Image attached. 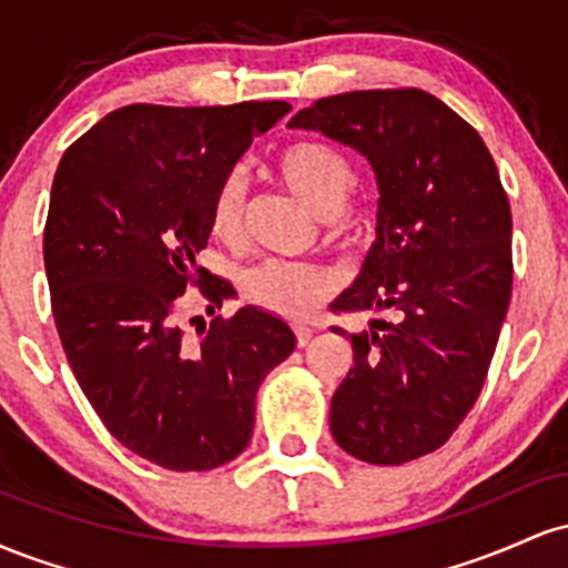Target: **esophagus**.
<instances>
[{"label": "esophagus", "mask_w": 568, "mask_h": 568, "mask_svg": "<svg viewBox=\"0 0 568 568\" xmlns=\"http://www.w3.org/2000/svg\"><path fill=\"white\" fill-rule=\"evenodd\" d=\"M293 334H296L298 347H306V344H310V338H312V328H310V325L296 323V325H293Z\"/></svg>", "instance_id": "1"}]
</instances>
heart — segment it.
<instances>
[{
  "label": "heart",
  "mask_w": 568,
  "mask_h": 568,
  "mask_svg": "<svg viewBox=\"0 0 568 568\" xmlns=\"http://www.w3.org/2000/svg\"><path fill=\"white\" fill-rule=\"evenodd\" d=\"M275 171L283 184L298 194L317 216L331 219V234L342 243L357 237L361 219L347 211L344 200L355 186L347 154L334 143L302 139L283 146L275 158ZM245 175L230 171L219 181L211 200V230L221 240H234L243 232ZM336 288V275L323 264L262 262L243 275L247 302L283 317H304Z\"/></svg>",
  "instance_id": "b5f03b06"
}]
</instances>
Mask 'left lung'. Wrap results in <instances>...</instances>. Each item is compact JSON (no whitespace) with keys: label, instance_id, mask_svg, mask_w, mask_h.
<instances>
[{"label":"left lung","instance_id":"8db88e82","mask_svg":"<svg viewBox=\"0 0 568 568\" xmlns=\"http://www.w3.org/2000/svg\"><path fill=\"white\" fill-rule=\"evenodd\" d=\"M291 128L357 149L379 184V237L334 312H400L352 336L331 433L368 465L419 459L470 414L510 306L513 213L499 171L478 130L419 88L321 98Z\"/></svg>","mask_w":568,"mask_h":568}]
</instances>
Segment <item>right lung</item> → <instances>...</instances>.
<instances>
[{"mask_svg": "<svg viewBox=\"0 0 568 568\" xmlns=\"http://www.w3.org/2000/svg\"><path fill=\"white\" fill-rule=\"evenodd\" d=\"M285 101L232 106L130 103L63 154L44 221L58 336L84 397L122 446L165 470H213L247 446L258 384L296 347L280 317L245 306L194 256L211 200ZM189 287H197L186 294Z\"/></svg>", "mask_w": 568, "mask_h": 568, "instance_id": "1", "label": "right lung"}]
</instances>
